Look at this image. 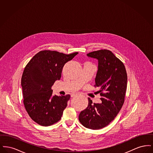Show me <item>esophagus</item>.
<instances>
[{"mask_svg": "<svg viewBox=\"0 0 153 153\" xmlns=\"http://www.w3.org/2000/svg\"><path fill=\"white\" fill-rule=\"evenodd\" d=\"M78 94H73L71 96H72V97H74V96H76L78 95Z\"/></svg>", "mask_w": 153, "mask_h": 153, "instance_id": "1", "label": "esophagus"}]
</instances>
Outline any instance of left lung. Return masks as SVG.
<instances>
[{
    "instance_id": "left-lung-1",
    "label": "left lung",
    "mask_w": 153,
    "mask_h": 153,
    "mask_svg": "<svg viewBox=\"0 0 153 153\" xmlns=\"http://www.w3.org/2000/svg\"><path fill=\"white\" fill-rule=\"evenodd\" d=\"M98 60L95 78L96 92L101 96L102 103H92L88 98L87 108L80 112L79 119L84 127L99 130L108 125L122 108L127 89V75L123 63L107 49L87 54Z\"/></svg>"
}]
</instances>
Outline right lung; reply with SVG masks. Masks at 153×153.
Returning <instances> with one entry per match:
<instances>
[{
    "label": "right lung",
    "instance_id": "1",
    "mask_svg": "<svg viewBox=\"0 0 153 153\" xmlns=\"http://www.w3.org/2000/svg\"><path fill=\"white\" fill-rule=\"evenodd\" d=\"M77 54L42 51L25 66L21 79L23 104L36 123L49 126L61 119L71 96H52L51 87L56 80H60L65 64Z\"/></svg>",
    "mask_w": 153,
    "mask_h": 153
}]
</instances>
